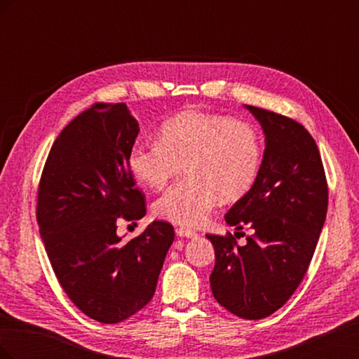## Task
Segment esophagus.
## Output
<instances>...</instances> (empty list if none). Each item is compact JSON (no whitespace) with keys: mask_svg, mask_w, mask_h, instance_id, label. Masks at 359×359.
I'll use <instances>...</instances> for the list:
<instances>
[{"mask_svg":"<svg viewBox=\"0 0 359 359\" xmlns=\"http://www.w3.org/2000/svg\"><path fill=\"white\" fill-rule=\"evenodd\" d=\"M177 235L181 236V238H196L198 233L194 231H190V229H186V227H177Z\"/></svg>","mask_w":359,"mask_h":359,"instance_id":"obj_1","label":"esophagus"}]
</instances>
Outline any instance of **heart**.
Returning <instances> with one entry per match:
<instances>
[{"mask_svg": "<svg viewBox=\"0 0 359 359\" xmlns=\"http://www.w3.org/2000/svg\"><path fill=\"white\" fill-rule=\"evenodd\" d=\"M130 168L139 181L163 189L186 168V181L156 202V214L181 226L198 227L219 202H236L252 190L262 165L256 130L224 115L184 111L161 126L158 142L137 144Z\"/></svg>", "mask_w": 359, "mask_h": 359, "instance_id": "b5f03b06", "label": "heart"}]
</instances>
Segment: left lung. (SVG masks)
<instances>
[{
    "mask_svg": "<svg viewBox=\"0 0 359 359\" xmlns=\"http://www.w3.org/2000/svg\"><path fill=\"white\" fill-rule=\"evenodd\" d=\"M262 126L265 153L259 175L224 215L240 231L206 235L215 250L212 295L235 316L257 320L285 306L306 276L328 210V184L319 149L295 119L245 106Z\"/></svg>",
    "mask_w": 359,
    "mask_h": 359,
    "instance_id": "8db88e82",
    "label": "left lung"
}]
</instances>
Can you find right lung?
<instances>
[{"instance_id":"add662e5","label":"right lung","mask_w":359,"mask_h":359,"mask_svg":"<svg viewBox=\"0 0 359 359\" xmlns=\"http://www.w3.org/2000/svg\"><path fill=\"white\" fill-rule=\"evenodd\" d=\"M139 124L126 103H95L62 130L41 172L37 223L53 273L72 302L102 323L142 310L175 238L153 222L127 243L116 222L147 212L130 169Z\"/></svg>"}]
</instances>
